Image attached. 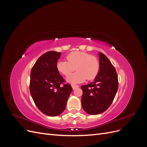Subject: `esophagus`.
<instances>
[{"label": "esophagus", "mask_w": 147, "mask_h": 147, "mask_svg": "<svg viewBox=\"0 0 147 147\" xmlns=\"http://www.w3.org/2000/svg\"><path fill=\"white\" fill-rule=\"evenodd\" d=\"M72 89L73 90H75V89H76V88H78L79 87V86L78 85H77V84H72Z\"/></svg>", "instance_id": "esophagus-1"}]
</instances>
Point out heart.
Instances as JSON below:
<instances>
[{
    "mask_svg": "<svg viewBox=\"0 0 147 147\" xmlns=\"http://www.w3.org/2000/svg\"><path fill=\"white\" fill-rule=\"evenodd\" d=\"M66 59L67 61L57 62L56 69L61 74L67 77L76 68L77 72L67 79L69 83H82L86 78L88 80H91L95 78L99 73V61L95 56L87 53L73 51L67 55Z\"/></svg>",
    "mask_w": 147,
    "mask_h": 147,
    "instance_id": "b5f03b06",
    "label": "heart"
}]
</instances>
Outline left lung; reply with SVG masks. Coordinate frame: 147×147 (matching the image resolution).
Returning a JSON list of instances; mask_svg holds the SVG:
<instances>
[{"label":"left lung","mask_w":147,"mask_h":147,"mask_svg":"<svg viewBox=\"0 0 147 147\" xmlns=\"http://www.w3.org/2000/svg\"><path fill=\"white\" fill-rule=\"evenodd\" d=\"M99 55L100 69L94 81L81 86L82 107L93 115L103 113L109 107L118 88L116 69L103 53L100 52Z\"/></svg>","instance_id":"left-lung-1"}]
</instances>
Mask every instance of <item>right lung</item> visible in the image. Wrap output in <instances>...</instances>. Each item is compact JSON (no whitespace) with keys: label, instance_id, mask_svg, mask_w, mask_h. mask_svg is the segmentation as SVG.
Returning <instances> with one entry per match:
<instances>
[{"label":"right lung","instance_id":"right-lung-1","mask_svg":"<svg viewBox=\"0 0 147 147\" xmlns=\"http://www.w3.org/2000/svg\"><path fill=\"white\" fill-rule=\"evenodd\" d=\"M61 53L50 51L42 55L31 69L29 90L34 103L48 116L56 117L64 112L72 91L57 70Z\"/></svg>","mask_w":147,"mask_h":147}]
</instances>
